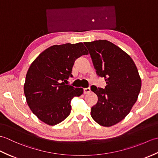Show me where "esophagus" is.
<instances>
[{"label":"esophagus","mask_w":158,"mask_h":158,"mask_svg":"<svg viewBox=\"0 0 158 158\" xmlns=\"http://www.w3.org/2000/svg\"><path fill=\"white\" fill-rule=\"evenodd\" d=\"M90 92H91V89H90L89 88L83 89V92H84V94H89Z\"/></svg>","instance_id":"obj_1"}]
</instances>
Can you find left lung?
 I'll use <instances>...</instances> for the list:
<instances>
[{
  "label": "left lung",
  "instance_id": "1",
  "mask_svg": "<svg viewBox=\"0 0 158 158\" xmlns=\"http://www.w3.org/2000/svg\"><path fill=\"white\" fill-rule=\"evenodd\" d=\"M96 74L104 77L105 89L92 88L98 102L91 116L100 126L110 127L125 118L136 102L141 79L131 57L106 40L85 42Z\"/></svg>",
  "mask_w": 158,
  "mask_h": 158
}]
</instances>
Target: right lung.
<instances>
[{"mask_svg": "<svg viewBox=\"0 0 158 158\" xmlns=\"http://www.w3.org/2000/svg\"><path fill=\"white\" fill-rule=\"evenodd\" d=\"M88 54L82 43L53 45L30 66L23 86L26 102L32 112L49 126L56 125L70 113V102L83 89L67 84L72 77L75 60Z\"/></svg>", "mask_w": 158, "mask_h": 158, "instance_id": "right-lung-1", "label": "right lung"}]
</instances>
